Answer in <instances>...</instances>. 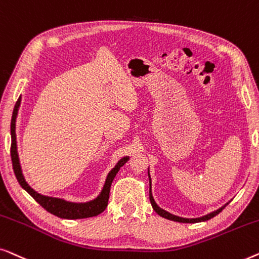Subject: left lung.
I'll return each mask as SVG.
<instances>
[{
  "mask_svg": "<svg viewBox=\"0 0 259 259\" xmlns=\"http://www.w3.org/2000/svg\"><path fill=\"white\" fill-rule=\"evenodd\" d=\"M150 177V176H149ZM150 187H151V180H150ZM149 198H150V202H151V205L152 207H154V210L157 212L159 216L164 217L166 218V220H170V221H176V222H181V223H198V222H204V221H207L210 220V218H212L216 216V214H218L221 212L222 210L224 209L225 205L223 207H221V209H218L217 211H214V212H211L209 214H206V216L204 217H201V218H191V220H189V218H182V217H177V216H174V214H171L169 212H166V211H164L163 209H161V207L157 206V204L155 203L154 201V197H152L151 195V190L149 191Z\"/></svg>",
  "mask_w": 259,
  "mask_h": 259,
  "instance_id": "8db88e82",
  "label": "left lung"
}]
</instances>
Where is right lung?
I'll use <instances>...</instances> for the list:
<instances>
[{
  "mask_svg": "<svg viewBox=\"0 0 259 259\" xmlns=\"http://www.w3.org/2000/svg\"><path fill=\"white\" fill-rule=\"evenodd\" d=\"M21 103V97L17 100L15 108L13 111V117H12V124H10V133H12V145H10V155H12V162H13V169L15 172V176L19 181V183L32 198L41 205L43 209H46L48 212L55 214V216L60 218H65V220H78V218H88L97 216L103 212L105 207L108 206L109 201V194H110V187L112 181L116 176V174L118 172L119 167L123 166L128 161V157L122 158L121 161L117 163L114 169L109 172L107 181H105L104 188L102 190L101 195L98 196L96 199H94L92 202L88 203H70L65 202L63 199L60 198H53V197H47V196H42L36 192L34 189L29 187L27 182H25L23 175H22L20 161H19V155H17V149H16V134H15V122H16V116L17 111H19V107Z\"/></svg>",
  "mask_w": 259,
  "mask_h": 259,
  "instance_id": "add662e5",
  "label": "right lung"
}]
</instances>
